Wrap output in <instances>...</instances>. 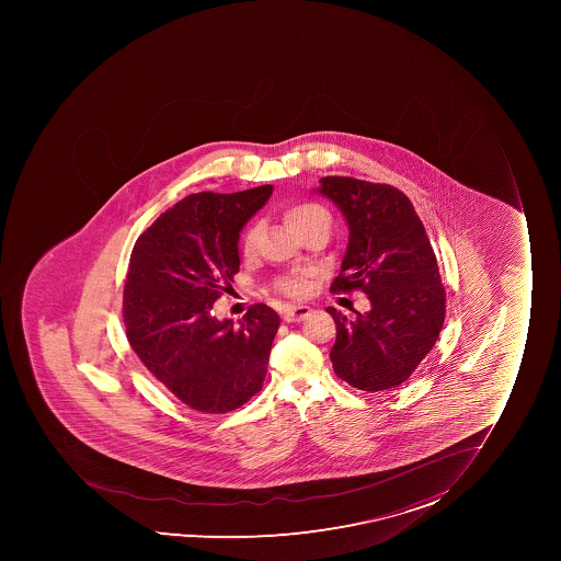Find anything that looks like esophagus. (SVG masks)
I'll use <instances>...</instances> for the list:
<instances>
[{
    "mask_svg": "<svg viewBox=\"0 0 561 561\" xmlns=\"http://www.w3.org/2000/svg\"><path fill=\"white\" fill-rule=\"evenodd\" d=\"M312 309L309 306H290L284 311L285 322H301L311 314Z\"/></svg>",
    "mask_w": 561,
    "mask_h": 561,
    "instance_id": "34e87169",
    "label": "esophagus"
}]
</instances>
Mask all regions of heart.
<instances>
[{
    "label": "heart",
    "instance_id": "1",
    "mask_svg": "<svg viewBox=\"0 0 561 561\" xmlns=\"http://www.w3.org/2000/svg\"><path fill=\"white\" fill-rule=\"evenodd\" d=\"M284 219L287 222V227L296 236L306 232L307 228L317 227V225L329 227V222H331L328 210L320 205H314V203H296V205L289 206L285 210ZM257 236H260V227L257 225H252L244 232L241 250H243V255H247V257L254 254L255 247H257ZM277 289L285 293V295L304 296L309 290V274L307 272H298V274H293V276L282 277L277 282Z\"/></svg>",
    "mask_w": 561,
    "mask_h": 561
}]
</instances>
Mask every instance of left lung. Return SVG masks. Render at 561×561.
I'll return each mask as SVG.
<instances>
[{
  "mask_svg": "<svg viewBox=\"0 0 561 561\" xmlns=\"http://www.w3.org/2000/svg\"><path fill=\"white\" fill-rule=\"evenodd\" d=\"M318 194L339 206L350 243L331 293L360 289L371 309L347 320L336 309L334 373L362 391L397 388L437 342L446 312L437 257L411 201L389 184L322 178Z\"/></svg>",
  "mask_w": 561,
  "mask_h": 561,
  "instance_id": "8db88e82",
  "label": "left lung"
}]
</instances>
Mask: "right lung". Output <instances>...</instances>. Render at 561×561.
Wrapping results in <instances>:
<instances>
[{
  "instance_id": "obj_1",
  "label": "right lung",
  "mask_w": 561,
  "mask_h": 561,
  "mask_svg": "<svg viewBox=\"0 0 561 561\" xmlns=\"http://www.w3.org/2000/svg\"><path fill=\"white\" fill-rule=\"evenodd\" d=\"M271 194L263 184L188 195L157 217L131 250L123 300L129 345L192 410H238L265 380L277 312L255 304L233 325L219 322L211 306L239 271L241 228Z\"/></svg>"
}]
</instances>
